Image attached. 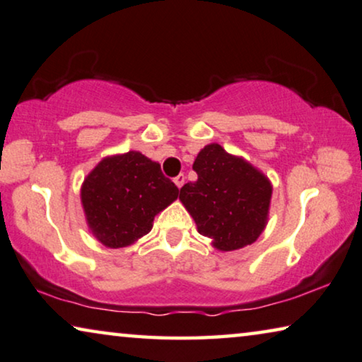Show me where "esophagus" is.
Listing matches in <instances>:
<instances>
[{"instance_id":"obj_1","label":"esophagus","mask_w":362,"mask_h":362,"mask_svg":"<svg viewBox=\"0 0 362 362\" xmlns=\"http://www.w3.org/2000/svg\"><path fill=\"white\" fill-rule=\"evenodd\" d=\"M185 180H186L185 175H177L173 181H175V185H176L177 187H181L182 185H185Z\"/></svg>"}]
</instances>
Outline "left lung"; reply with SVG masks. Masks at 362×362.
<instances>
[{"instance_id":"left-lung-1","label":"left lung","mask_w":362,"mask_h":362,"mask_svg":"<svg viewBox=\"0 0 362 362\" xmlns=\"http://www.w3.org/2000/svg\"><path fill=\"white\" fill-rule=\"evenodd\" d=\"M192 170L197 181L181 187L180 200L215 249L236 251L262 235L274 191L262 171L215 142L200 150Z\"/></svg>"}]
</instances>
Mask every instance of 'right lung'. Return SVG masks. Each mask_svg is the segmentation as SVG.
<instances>
[{"label":"right lung","instance_id":"add662e5","mask_svg":"<svg viewBox=\"0 0 362 362\" xmlns=\"http://www.w3.org/2000/svg\"><path fill=\"white\" fill-rule=\"evenodd\" d=\"M180 189L160 163L137 150L108 155L86 176L81 202L88 230L105 247H127L152 230L155 215L173 204Z\"/></svg>","mask_w":362,"mask_h":362}]
</instances>
